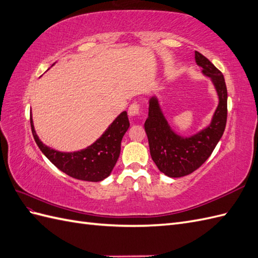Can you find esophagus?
<instances>
[{
  "mask_svg": "<svg viewBox=\"0 0 258 258\" xmlns=\"http://www.w3.org/2000/svg\"><path fill=\"white\" fill-rule=\"evenodd\" d=\"M127 112H128V115H130L131 117L139 115L140 113H141V106H140V104H137V103L131 104L130 107H128V111H127Z\"/></svg>",
  "mask_w": 258,
  "mask_h": 258,
  "instance_id": "34e87169",
  "label": "esophagus"
}]
</instances>
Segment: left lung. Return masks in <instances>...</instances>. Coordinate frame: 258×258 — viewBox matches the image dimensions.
Returning <instances> with one entry per match:
<instances>
[{
  "mask_svg": "<svg viewBox=\"0 0 258 258\" xmlns=\"http://www.w3.org/2000/svg\"><path fill=\"white\" fill-rule=\"evenodd\" d=\"M202 74L211 79L219 104L210 124L191 136L177 134L167 122L156 95L149 99L145 124L151 156L158 169L171 178L187 176L210 157L222 137L227 116V90L222 73L200 52H195Z\"/></svg>",
  "mask_w": 258,
  "mask_h": 258,
  "instance_id": "8db88e82",
  "label": "left lung"
}]
</instances>
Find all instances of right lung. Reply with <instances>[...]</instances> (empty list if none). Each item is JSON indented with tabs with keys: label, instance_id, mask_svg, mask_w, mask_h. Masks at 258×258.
Returning <instances> with one entry per match:
<instances>
[{
	"label": "right lung",
	"instance_id": "obj_1",
	"mask_svg": "<svg viewBox=\"0 0 258 258\" xmlns=\"http://www.w3.org/2000/svg\"><path fill=\"white\" fill-rule=\"evenodd\" d=\"M31 126L37 146L59 170L79 180L98 182L109 177L114 168L130 122L126 111L122 112L92 145L73 153L58 152L46 146L36 134L32 114Z\"/></svg>",
	"mask_w": 258,
	"mask_h": 258
}]
</instances>
